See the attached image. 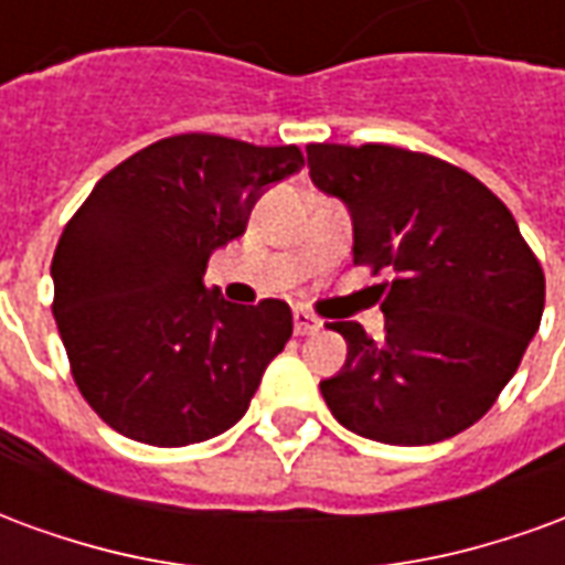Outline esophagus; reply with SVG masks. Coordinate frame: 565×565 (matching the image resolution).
<instances>
[{
    "label": "esophagus",
    "mask_w": 565,
    "mask_h": 565,
    "mask_svg": "<svg viewBox=\"0 0 565 565\" xmlns=\"http://www.w3.org/2000/svg\"><path fill=\"white\" fill-rule=\"evenodd\" d=\"M294 327H296V335H311V332L320 330V320L315 318V315H308L306 308H296Z\"/></svg>",
    "instance_id": "esophagus-1"
}]
</instances>
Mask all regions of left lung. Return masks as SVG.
Segmentation results:
<instances>
[{
    "instance_id": "8db88e82",
    "label": "left lung",
    "mask_w": 565,
    "mask_h": 565,
    "mask_svg": "<svg viewBox=\"0 0 565 565\" xmlns=\"http://www.w3.org/2000/svg\"><path fill=\"white\" fill-rule=\"evenodd\" d=\"M318 190L354 223V263L381 284L384 339L335 320L348 360L320 393L351 433L436 445L497 403L542 323L545 271L511 211L450 162L391 145H308Z\"/></svg>"
}]
</instances>
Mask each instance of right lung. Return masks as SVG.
Returning a JSON list of instances; mask_svg holds the SVG:
<instances>
[{
	"instance_id": "1",
	"label": "right lung",
	"mask_w": 565,
	"mask_h": 565,
	"mask_svg": "<svg viewBox=\"0 0 565 565\" xmlns=\"http://www.w3.org/2000/svg\"><path fill=\"white\" fill-rule=\"evenodd\" d=\"M302 166L296 145L172 136L115 166L66 223L56 327L81 396L120 436L184 448L242 420L294 315L281 299L226 302L202 275Z\"/></svg>"
}]
</instances>
